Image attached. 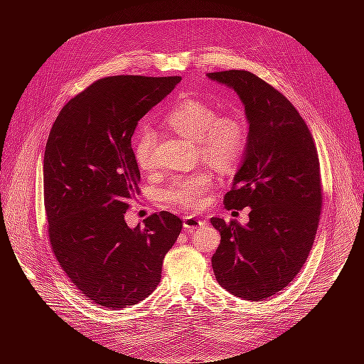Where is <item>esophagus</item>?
I'll use <instances>...</instances> for the list:
<instances>
[{"label": "esophagus", "instance_id": "esophagus-1", "mask_svg": "<svg viewBox=\"0 0 364 364\" xmlns=\"http://www.w3.org/2000/svg\"><path fill=\"white\" fill-rule=\"evenodd\" d=\"M184 221V228L187 232H193V230H198V228L203 227L205 225V221L193 217V215H187L183 218Z\"/></svg>", "mask_w": 364, "mask_h": 364}]
</instances>
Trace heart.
<instances>
[{
  "label": "heart",
  "instance_id": "heart-1",
  "mask_svg": "<svg viewBox=\"0 0 364 364\" xmlns=\"http://www.w3.org/2000/svg\"><path fill=\"white\" fill-rule=\"evenodd\" d=\"M165 122L180 136L198 143L200 158L218 171H228L240 162L250 136L242 113H218L213 105L198 99L176 103L165 114ZM155 141L156 131L150 127L143 128L134 141V158L143 171L155 168ZM211 187V176L198 171L195 174L176 177L162 190L161 199L176 208L198 209L205 205Z\"/></svg>",
  "mask_w": 364,
  "mask_h": 364
}]
</instances>
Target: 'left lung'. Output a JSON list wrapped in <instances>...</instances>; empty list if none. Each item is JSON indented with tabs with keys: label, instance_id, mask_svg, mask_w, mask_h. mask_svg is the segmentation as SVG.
Wrapping results in <instances>:
<instances>
[{
	"label": "left lung",
	"instance_id": "obj_1",
	"mask_svg": "<svg viewBox=\"0 0 364 364\" xmlns=\"http://www.w3.org/2000/svg\"><path fill=\"white\" fill-rule=\"evenodd\" d=\"M236 91L250 136L227 209L250 206L245 225L213 217L221 242L213 255L217 282L246 301L273 296L309 258L318 227L321 181L311 132L282 92L247 70L206 73Z\"/></svg>",
	"mask_w": 364,
	"mask_h": 364
}]
</instances>
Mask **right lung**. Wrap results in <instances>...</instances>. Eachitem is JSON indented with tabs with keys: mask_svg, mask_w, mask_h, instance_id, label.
I'll list each match as a JSON object with an SVG mask.
<instances>
[{
	"mask_svg": "<svg viewBox=\"0 0 364 364\" xmlns=\"http://www.w3.org/2000/svg\"><path fill=\"white\" fill-rule=\"evenodd\" d=\"M180 76L118 75L75 95L55 118L44 153V205L51 250L70 282L103 309L147 298L183 221L161 211L129 228L139 193L131 137Z\"/></svg>",
	"mask_w": 364,
	"mask_h": 364,
	"instance_id": "add662e5",
	"label": "right lung"
}]
</instances>
